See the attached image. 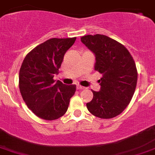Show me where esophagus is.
I'll use <instances>...</instances> for the list:
<instances>
[{
	"label": "esophagus",
	"instance_id": "esophagus-1",
	"mask_svg": "<svg viewBox=\"0 0 155 155\" xmlns=\"http://www.w3.org/2000/svg\"><path fill=\"white\" fill-rule=\"evenodd\" d=\"M77 89H79V90H83V89H85L86 87H84V86H81V85H77Z\"/></svg>",
	"mask_w": 155,
	"mask_h": 155
}]
</instances>
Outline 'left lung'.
I'll use <instances>...</instances> for the list:
<instances>
[{
    "label": "left lung",
    "mask_w": 155,
    "mask_h": 155,
    "mask_svg": "<svg viewBox=\"0 0 155 155\" xmlns=\"http://www.w3.org/2000/svg\"><path fill=\"white\" fill-rule=\"evenodd\" d=\"M81 41L95 56V70L103 75L101 89L93 92L86 106L92 115L112 118L121 114L133 97L137 82L135 62L128 50L116 40L103 35H86Z\"/></svg>",
    "instance_id": "8db88e82"
}]
</instances>
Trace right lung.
I'll list each match as a JSON object with an SVG mask.
<instances>
[{
  "instance_id": "obj_1",
  "label": "right lung",
  "mask_w": 155,
  "mask_h": 155,
  "mask_svg": "<svg viewBox=\"0 0 155 155\" xmlns=\"http://www.w3.org/2000/svg\"><path fill=\"white\" fill-rule=\"evenodd\" d=\"M76 39H49L30 51L23 61L20 92L29 109L43 119L54 120L64 115L76 91V85H67L53 79Z\"/></svg>"
}]
</instances>
